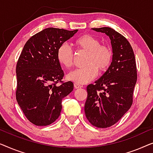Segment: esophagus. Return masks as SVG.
<instances>
[{
  "label": "esophagus",
  "mask_w": 153,
  "mask_h": 153,
  "mask_svg": "<svg viewBox=\"0 0 153 153\" xmlns=\"http://www.w3.org/2000/svg\"><path fill=\"white\" fill-rule=\"evenodd\" d=\"M74 87L76 88V89H79V88H82V87H83L82 85H79V84H78V83H74Z\"/></svg>",
  "instance_id": "34e87169"
}]
</instances>
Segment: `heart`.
<instances>
[{
  "mask_svg": "<svg viewBox=\"0 0 153 153\" xmlns=\"http://www.w3.org/2000/svg\"><path fill=\"white\" fill-rule=\"evenodd\" d=\"M74 45L78 50L87 52L85 66L71 71L66 78L78 84H85L94 79L99 72L105 73L112 63L113 53L110 47L100 45L98 39L90 34H84L76 39ZM57 59L62 66L69 68L74 62V53L67 44H62L57 51Z\"/></svg>",
  "mask_w": 153,
  "mask_h": 153,
  "instance_id": "heart-1",
  "label": "heart"
}]
</instances>
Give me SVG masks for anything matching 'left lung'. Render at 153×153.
<instances>
[{
  "label": "left lung",
  "instance_id": "obj_1",
  "mask_svg": "<svg viewBox=\"0 0 153 153\" xmlns=\"http://www.w3.org/2000/svg\"><path fill=\"white\" fill-rule=\"evenodd\" d=\"M92 30L110 39L113 59L95 84L87 86L85 112L94 126L106 128L117 123L132 106L137 79L136 61L132 46L122 34L108 27Z\"/></svg>",
  "mask_w": 153,
  "mask_h": 153
}]
</instances>
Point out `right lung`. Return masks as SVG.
<instances>
[{
	"instance_id": "right-lung-1",
	"label": "right lung",
	"mask_w": 153,
	"mask_h": 153,
	"mask_svg": "<svg viewBox=\"0 0 153 153\" xmlns=\"http://www.w3.org/2000/svg\"><path fill=\"white\" fill-rule=\"evenodd\" d=\"M78 30L48 27L27 40L16 64L17 102L27 119L38 126H48L59 117L62 100L74 83L62 82L64 76L57 59L60 45ZM60 81L62 84L57 85Z\"/></svg>"
}]
</instances>
